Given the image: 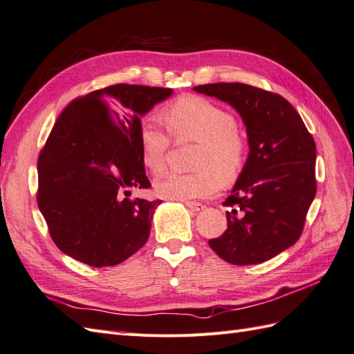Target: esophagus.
Returning <instances> with one entry per match:
<instances>
[{
	"mask_svg": "<svg viewBox=\"0 0 354 354\" xmlns=\"http://www.w3.org/2000/svg\"><path fill=\"white\" fill-rule=\"evenodd\" d=\"M185 206L187 207H189V209H192V211H202L203 209V207H205V205H202V203H198V202H192V201H187L185 202Z\"/></svg>",
	"mask_w": 354,
	"mask_h": 354,
	"instance_id": "obj_1",
	"label": "esophagus"
}]
</instances>
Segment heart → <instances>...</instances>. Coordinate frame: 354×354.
Returning <instances> with one entry per match:
<instances>
[{
    "instance_id": "b5f03b06",
    "label": "heart",
    "mask_w": 354,
    "mask_h": 354,
    "mask_svg": "<svg viewBox=\"0 0 354 354\" xmlns=\"http://www.w3.org/2000/svg\"><path fill=\"white\" fill-rule=\"evenodd\" d=\"M161 120L176 142H197L193 167L196 174H169L157 180L156 193L167 201L187 202L206 198L218 192L223 183H232L241 174L247 156V142L236 130L234 116L211 100L184 95L161 111ZM139 156L149 174L166 167L170 139L158 127L147 121L138 134Z\"/></svg>"
}]
</instances>
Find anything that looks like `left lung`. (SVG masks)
<instances>
[{
	"mask_svg": "<svg viewBox=\"0 0 354 354\" xmlns=\"http://www.w3.org/2000/svg\"><path fill=\"white\" fill-rule=\"evenodd\" d=\"M194 91L236 109L250 153L224 206L227 229L209 247L227 263L257 265L301 238L315 197V142L284 97L245 84H206Z\"/></svg>",
	"mask_w": 354,
	"mask_h": 354,
	"instance_id": "obj_1",
	"label": "left lung"
}]
</instances>
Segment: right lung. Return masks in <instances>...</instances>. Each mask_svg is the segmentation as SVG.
Instances as JSON below:
<instances>
[{"mask_svg": "<svg viewBox=\"0 0 354 354\" xmlns=\"http://www.w3.org/2000/svg\"><path fill=\"white\" fill-rule=\"evenodd\" d=\"M174 91L118 84L77 97L61 112L37 161V205L64 254L115 266L147 243L161 201L130 198L149 188L139 156L140 115Z\"/></svg>", "mask_w": 354, "mask_h": 354, "instance_id": "right-lung-1", "label": "right lung"}]
</instances>
